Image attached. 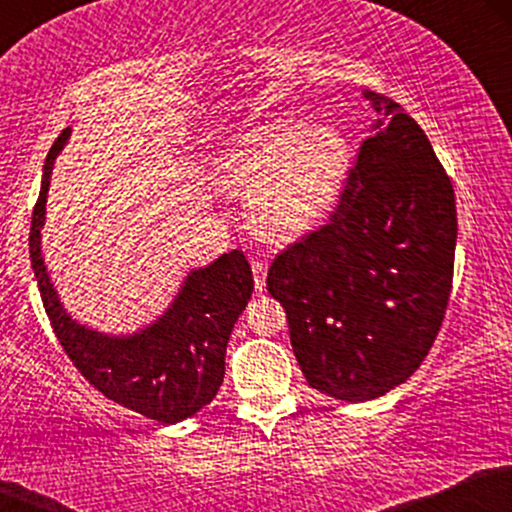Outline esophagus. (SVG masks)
<instances>
[{
  "label": "esophagus",
  "mask_w": 512,
  "mask_h": 512,
  "mask_svg": "<svg viewBox=\"0 0 512 512\" xmlns=\"http://www.w3.org/2000/svg\"><path fill=\"white\" fill-rule=\"evenodd\" d=\"M252 274H255V289L262 291L267 286V262H252Z\"/></svg>",
  "instance_id": "34e87169"
}]
</instances>
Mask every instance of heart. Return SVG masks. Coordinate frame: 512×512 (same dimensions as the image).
Returning <instances> with one entry per match:
<instances>
[{"label": "heart", "mask_w": 512, "mask_h": 512, "mask_svg": "<svg viewBox=\"0 0 512 512\" xmlns=\"http://www.w3.org/2000/svg\"><path fill=\"white\" fill-rule=\"evenodd\" d=\"M351 149L332 127L274 120L240 137L221 158L223 185L250 197V226L264 238L296 240L339 204Z\"/></svg>", "instance_id": "b5f03b06"}]
</instances>
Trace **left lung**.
Listing matches in <instances>:
<instances>
[{"label":"left lung","instance_id":"left-lung-1","mask_svg":"<svg viewBox=\"0 0 512 512\" xmlns=\"http://www.w3.org/2000/svg\"><path fill=\"white\" fill-rule=\"evenodd\" d=\"M363 96L380 120L337 209L267 274L308 385L351 404L402 385L431 351L457 240L455 190L424 129L385 93Z\"/></svg>","mask_w":512,"mask_h":512}]
</instances>
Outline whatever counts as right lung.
I'll return each instance as SVG.
<instances>
[{
  "mask_svg": "<svg viewBox=\"0 0 512 512\" xmlns=\"http://www.w3.org/2000/svg\"><path fill=\"white\" fill-rule=\"evenodd\" d=\"M69 129L52 144L43 168V187L31 219V264L52 332L76 370L122 407L146 419L175 424L204 409L216 397L226 373V346L233 325L252 296V269L240 250L221 255L187 276L185 286L156 325L134 337H105L64 313L40 257V228L52 163Z\"/></svg>",
  "mask_w": 512,
  "mask_h": 512,
  "instance_id": "add662e5",
  "label": "right lung"
}]
</instances>
